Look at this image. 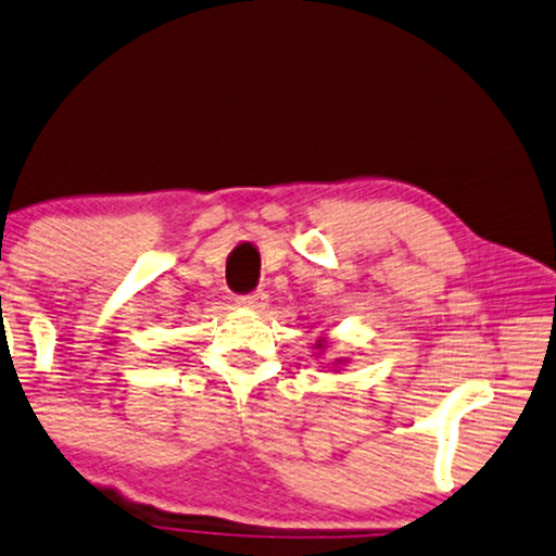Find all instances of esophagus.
Wrapping results in <instances>:
<instances>
[{"label":"esophagus","mask_w":556,"mask_h":556,"mask_svg":"<svg viewBox=\"0 0 556 556\" xmlns=\"http://www.w3.org/2000/svg\"><path fill=\"white\" fill-rule=\"evenodd\" d=\"M266 300H269V298H266V292L256 290V292H249V294H239V298H236V305L249 307V309H264Z\"/></svg>","instance_id":"1"}]
</instances>
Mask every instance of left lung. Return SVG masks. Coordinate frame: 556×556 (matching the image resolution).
<instances>
[{
	"mask_svg": "<svg viewBox=\"0 0 556 556\" xmlns=\"http://www.w3.org/2000/svg\"><path fill=\"white\" fill-rule=\"evenodd\" d=\"M317 345H323V343H317Z\"/></svg>",
	"mask_w": 556,
	"mask_h": 556,
	"instance_id": "obj_1",
	"label": "left lung"
}]
</instances>
